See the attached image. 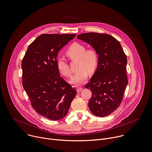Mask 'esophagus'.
<instances>
[{"label": "esophagus", "instance_id": "34e87169", "mask_svg": "<svg viewBox=\"0 0 152 152\" xmlns=\"http://www.w3.org/2000/svg\"><path fill=\"white\" fill-rule=\"evenodd\" d=\"M82 90H83V88H81V87H78V88H77V91L78 93L80 92Z\"/></svg>", "mask_w": 152, "mask_h": 152}]
</instances>
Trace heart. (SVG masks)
<instances>
[{
    "mask_svg": "<svg viewBox=\"0 0 152 152\" xmlns=\"http://www.w3.org/2000/svg\"><path fill=\"white\" fill-rule=\"evenodd\" d=\"M66 55L72 62L77 61L75 68L77 72L72 76L70 83L79 85L84 83L88 77V72L92 74L96 70L99 64V56L93 48L86 49V47L78 42H74L66 50ZM57 66L60 73L69 77L71 71L69 65L64 57L57 58Z\"/></svg>",
    "mask_w": 152,
    "mask_h": 152,
    "instance_id": "1",
    "label": "heart"
}]
</instances>
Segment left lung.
<instances>
[{"mask_svg": "<svg viewBox=\"0 0 152 152\" xmlns=\"http://www.w3.org/2000/svg\"><path fill=\"white\" fill-rule=\"evenodd\" d=\"M77 38L90 44L99 55L98 66L85 86L92 92L88 108L96 116L108 115L120 106L128 83L126 54L120 43L108 34L85 33Z\"/></svg>", "mask_w": 152, "mask_h": 152, "instance_id": "8db88e82", "label": "left lung"}]
</instances>
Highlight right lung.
Segmentation results:
<instances>
[{
	"mask_svg": "<svg viewBox=\"0 0 152 152\" xmlns=\"http://www.w3.org/2000/svg\"><path fill=\"white\" fill-rule=\"evenodd\" d=\"M75 36L41 35L28 45L21 62L23 86L33 108L52 120L66 115L77 94L57 66L58 52Z\"/></svg>",
	"mask_w": 152,
	"mask_h": 152,
	"instance_id": "add662e5",
	"label": "right lung"
}]
</instances>
